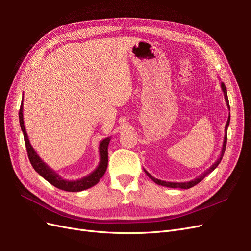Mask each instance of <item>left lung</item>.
<instances>
[{
    "mask_svg": "<svg viewBox=\"0 0 251 251\" xmlns=\"http://www.w3.org/2000/svg\"><path fill=\"white\" fill-rule=\"evenodd\" d=\"M221 88L223 90L224 92V97H225V101L227 103V105H228V109L230 110V107H229V101H228V97H227V90H226V87L223 82H221ZM230 115V114H229ZM229 121H230V116H228V119H227V123H226V126H225V135H224V141H223V147H222V151H221V155H220L218 160L212 164L210 168L208 170L205 171L203 174H201L200 176L198 178H196L192 181H188V182H166V181H162V180H159V179H156L154 178L153 176L150 173H148L146 170H144V172H146V174L149 176V178H151V180H153L155 183L159 184V185H162V186H166V187H172V188H184V189H187V188H191L193 186H195L196 184H198L199 182H201L205 177L207 176V175L209 173H211L212 171H214L217 166L219 165V163L221 162L222 158H223V155H224V151H225V148H226V142H227V127H228L229 126Z\"/></svg>",
    "mask_w": 251,
    "mask_h": 251,
    "instance_id": "left-lung-1",
    "label": "left lung"
}]
</instances>
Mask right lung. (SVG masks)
<instances>
[{
	"label": "right lung",
	"mask_w": 251,
	"mask_h": 251,
	"mask_svg": "<svg viewBox=\"0 0 251 251\" xmlns=\"http://www.w3.org/2000/svg\"><path fill=\"white\" fill-rule=\"evenodd\" d=\"M19 118H20V126L22 128V132H23V135H24V140H25L27 154H28L30 163H31V165L33 166L35 172L39 173L44 179H46L49 182V183H51L53 186H55L59 189L66 191V192H80V191H85V189H88L90 187L94 186L95 184L98 183V182H100V178H102L105 171H107L108 147H109V142L111 140L110 137L104 138L100 144V164H98V166L96 168V170H94L90 175H88V176L83 177L79 180L69 181V180L63 179L58 174H56L52 169H50L49 166L42 160L40 156L36 154V151L32 148L31 143H30V141L28 139L27 132H26V128L24 126V119H23V100L21 103Z\"/></svg>",
	"instance_id": "right-lung-1"
}]
</instances>
